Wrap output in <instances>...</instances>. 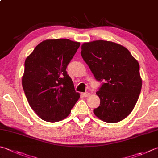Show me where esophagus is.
Wrapping results in <instances>:
<instances>
[{
  "instance_id": "34e87169",
  "label": "esophagus",
  "mask_w": 158,
  "mask_h": 158,
  "mask_svg": "<svg viewBox=\"0 0 158 158\" xmlns=\"http://www.w3.org/2000/svg\"><path fill=\"white\" fill-rule=\"evenodd\" d=\"M91 95L90 93H89V92H85V93L83 94V96H84V97H88Z\"/></svg>"
}]
</instances>
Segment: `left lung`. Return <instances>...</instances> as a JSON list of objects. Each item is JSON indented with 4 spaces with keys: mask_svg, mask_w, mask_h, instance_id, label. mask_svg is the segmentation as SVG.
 I'll use <instances>...</instances> for the list:
<instances>
[{
    "mask_svg": "<svg viewBox=\"0 0 158 158\" xmlns=\"http://www.w3.org/2000/svg\"><path fill=\"white\" fill-rule=\"evenodd\" d=\"M83 60L96 80H104L96 94L100 106L94 113L101 120L115 123L133 111L142 89L138 62L125 47L111 41L95 40L81 47Z\"/></svg>",
    "mask_w": 158,
    "mask_h": 158,
    "instance_id": "8db88e82",
    "label": "left lung"
}]
</instances>
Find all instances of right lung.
Segmentation results:
<instances>
[{
    "mask_svg": "<svg viewBox=\"0 0 158 158\" xmlns=\"http://www.w3.org/2000/svg\"><path fill=\"white\" fill-rule=\"evenodd\" d=\"M80 44L62 38L46 40L26 58L23 90L31 108L44 121L66 118L79 99L66 69Z\"/></svg>",
    "mask_w": 158,
    "mask_h": 158,
    "instance_id": "right-lung-1",
    "label": "right lung"
}]
</instances>
